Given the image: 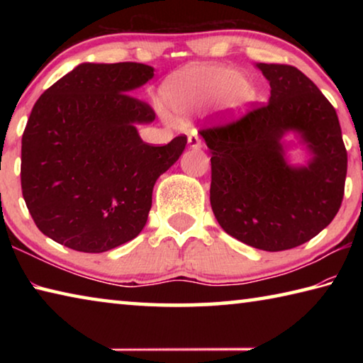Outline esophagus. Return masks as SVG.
Segmentation results:
<instances>
[{
	"mask_svg": "<svg viewBox=\"0 0 363 363\" xmlns=\"http://www.w3.org/2000/svg\"><path fill=\"white\" fill-rule=\"evenodd\" d=\"M189 145L192 147V149H201V145H203V143H201V138L200 134L196 131H192L189 134V139H187Z\"/></svg>",
	"mask_w": 363,
	"mask_h": 363,
	"instance_id": "1",
	"label": "esophagus"
}]
</instances>
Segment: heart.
Masks as SVG:
<instances>
[{
  "label": "heart",
  "mask_w": 363,
  "mask_h": 363,
  "mask_svg": "<svg viewBox=\"0 0 363 363\" xmlns=\"http://www.w3.org/2000/svg\"><path fill=\"white\" fill-rule=\"evenodd\" d=\"M168 106L179 115L220 102L223 108L237 113L253 102L256 88L248 77L225 65H196L177 73L163 86Z\"/></svg>",
  "instance_id": "obj_1"
}]
</instances>
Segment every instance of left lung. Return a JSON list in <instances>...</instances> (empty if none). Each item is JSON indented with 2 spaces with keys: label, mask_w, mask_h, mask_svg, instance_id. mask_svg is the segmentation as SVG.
<instances>
[{
  "label": "left lung",
  "mask_w": 363,
  "mask_h": 363,
  "mask_svg": "<svg viewBox=\"0 0 363 363\" xmlns=\"http://www.w3.org/2000/svg\"><path fill=\"white\" fill-rule=\"evenodd\" d=\"M269 79V102L200 134L211 150L210 201L219 225L264 251L299 247L340 211L347 152L336 110L296 67L256 64ZM296 130L313 152L290 167L281 138Z\"/></svg>",
  "instance_id": "obj_1"
}]
</instances>
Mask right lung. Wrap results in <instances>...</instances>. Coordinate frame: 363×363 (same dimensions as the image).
Listing matches in <instances>:
<instances>
[{
	"mask_svg": "<svg viewBox=\"0 0 363 363\" xmlns=\"http://www.w3.org/2000/svg\"><path fill=\"white\" fill-rule=\"evenodd\" d=\"M152 77L138 62L79 64L36 101L22 136V195L54 242L104 253L144 229L153 186L187 144L140 139L136 125L155 112L130 93Z\"/></svg>",
	"mask_w": 363,
	"mask_h": 363,
	"instance_id": "1",
	"label": "right lung"
}]
</instances>
